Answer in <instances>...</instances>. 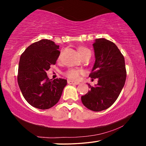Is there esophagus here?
I'll use <instances>...</instances> for the list:
<instances>
[{"label":"esophagus","instance_id":"1","mask_svg":"<svg viewBox=\"0 0 146 146\" xmlns=\"http://www.w3.org/2000/svg\"><path fill=\"white\" fill-rule=\"evenodd\" d=\"M67 82H68V84H76V85H78V84H79V82H73V81H72V80H68Z\"/></svg>","mask_w":146,"mask_h":146}]
</instances>
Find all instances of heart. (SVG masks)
Listing matches in <instances>:
<instances>
[{"instance_id": "b5f03b06", "label": "heart", "mask_w": 146, "mask_h": 146, "mask_svg": "<svg viewBox=\"0 0 146 146\" xmlns=\"http://www.w3.org/2000/svg\"><path fill=\"white\" fill-rule=\"evenodd\" d=\"M78 52H79L80 55L82 58L85 56H87L88 54H91V50L88 48L86 47H81L78 48ZM83 73V71L80 69L78 68H70L65 72L64 74L65 76H66L70 80H76L80 78V76Z\"/></svg>"}]
</instances>
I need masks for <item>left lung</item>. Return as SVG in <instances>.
Instances as JSON below:
<instances>
[{"label": "left lung", "mask_w": 146, "mask_h": 146, "mask_svg": "<svg viewBox=\"0 0 146 146\" xmlns=\"http://www.w3.org/2000/svg\"><path fill=\"white\" fill-rule=\"evenodd\" d=\"M96 62L90 76L98 78L95 87L88 84L90 91L81 97L84 106L94 111H101L111 106L123 88L126 78L125 61L113 42L104 38L93 44Z\"/></svg>", "instance_id": "obj_1"}]
</instances>
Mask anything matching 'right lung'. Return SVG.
<instances>
[{
	"label": "right lung",
	"instance_id": "right-lung-1",
	"mask_svg": "<svg viewBox=\"0 0 146 146\" xmlns=\"http://www.w3.org/2000/svg\"><path fill=\"white\" fill-rule=\"evenodd\" d=\"M59 46L42 39L29 46L20 56L18 83L27 102L39 109H48L58 103L66 80H50L46 71L55 64L60 52Z\"/></svg>",
	"mask_w": 146,
	"mask_h": 146
}]
</instances>
